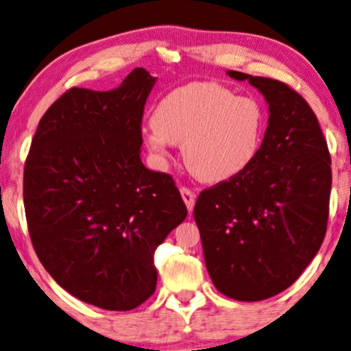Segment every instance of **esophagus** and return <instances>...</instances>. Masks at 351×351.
I'll use <instances>...</instances> for the list:
<instances>
[{
	"mask_svg": "<svg viewBox=\"0 0 351 351\" xmlns=\"http://www.w3.org/2000/svg\"><path fill=\"white\" fill-rule=\"evenodd\" d=\"M181 197H183V201L186 204V207H188L189 212H193L194 208V202H196V196H194V193L188 188H181Z\"/></svg>",
	"mask_w": 351,
	"mask_h": 351,
	"instance_id": "obj_1",
	"label": "esophagus"
}]
</instances>
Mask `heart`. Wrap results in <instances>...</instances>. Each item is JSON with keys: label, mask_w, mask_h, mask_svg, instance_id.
Listing matches in <instances>:
<instances>
[{"label": "heart", "mask_w": 351, "mask_h": 351, "mask_svg": "<svg viewBox=\"0 0 351 351\" xmlns=\"http://www.w3.org/2000/svg\"><path fill=\"white\" fill-rule=\"evenodd\" d=\"M265 112L251 95H234L219 82H191L163 95L152 123L141 131L157 162H167L181 144L189 171L204 183H221L246 171L259 157Z\"/></svg>", "instance_id": "1"}]
</instances>
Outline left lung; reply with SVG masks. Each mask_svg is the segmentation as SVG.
<instances>
[{
	"label": "left lung",
	"instance_id": "8db88e82",
	"mask_svg": "<svg viewBox=\"0 0 351 351\" xmlns=\"http://www.w3.org/2000/svg\"><path fill=\"white\" fill-rule=\"evenodd\" d=\"M227 74L263 94L267 130L246 171L199 194L194 220L217 290L238 301H261L287 290L322 245L330 155L316 114L287 84Z\"/></svg>",
	"mask_w": 351,
	"mask_h": 351
}]
</instances>
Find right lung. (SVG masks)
Wrapping results in <instances>:
<instances>
[{
  "label": "right lung",
  "mask_w": 351,
  "mask_h": 351,
  "mask_svg": "<svg viewBox=\"0 0 351 351\" xmlns=\"http://www.w3.org/2000/svg\"><path fill=\"white\" fill-rule=\"evenodd\" d=\"M155 82L136 68L112 90L69 88L40 119L24 168L40 263L68 293L108 311L154 293V251L188 215L171 176L141 160Z\"/></svg>",
  "instance_id": "add662e5"
}]
</instances>
